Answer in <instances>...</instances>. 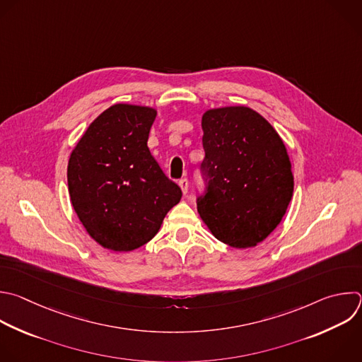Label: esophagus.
<instances>
[{
	"mask_svg": "<svg viewBox=\"0 0 362 362\" xmlns=\"http://www.w3.org/2000/svg\"><path fill=\"white\" fill-rule=\"evenodd\" d=\"M179 186H180V189H182V192H183V194H187V190H189V180H187L186 177L179 180Z\"/></svg>",
	"mask_w": 362,
	"mask_h": 362,
	"instance_id": "34e87169",
	"label": "esophagus"
}]
</instances>
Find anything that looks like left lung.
Returning a JSON list of instances; mask_svg holds the SVG:
<instances>
[{
    "mask_svg": "<svg viewBox=\"0 0 362 362\" xmlns=\"http://www.w3.org/2000/svg\"><path fill=\"white\" fill-rule=\"evenodd\" d=\"M206 182L197 211L220 242L253 247L280 224L294 177L284 142L247 106L209 109L202 116Z\"/></svg>",
    "mask_w": 362,
    "mask_h": 362,
    "instance_id": "left-lung-1",
    "label": "left lung"
}]
</instances>
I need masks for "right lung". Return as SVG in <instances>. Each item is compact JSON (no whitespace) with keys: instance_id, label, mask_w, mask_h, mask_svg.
<instances>
[{"instance_id":"1","label":"right lung","mask_w":362,"mask_h":362,"mask_svg":"<svg viewBox=\"0 0 362 362\" xmlns=\"http://www.w3.org/2000/svg\"><path fill=\"white\" fill-rule=\"evenodd\" d=\"M155 117L153 107L116 103L93 120L71 153V203L105 249L132 252L146 245L182 199L148 148Z\"/></svg>"}]
</instances>
